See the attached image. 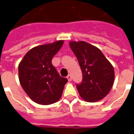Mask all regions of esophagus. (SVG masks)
I'll return each instance as SVG.
<instances>
[{
    "label": "esophagus",
    "instance_id": "34e87169",
    "mask_svg": "<svg viewBox=\"0 0 134 134\" xmlns=\"http://www.w3.org/2000/svg\"><path fill=\"white\" fill-rule=\"evenodd\" d=\"M67 78L68 79V80H69V81H71V76L70 74H69L67 76Z\"/></svg>",
    "mask_w": 134,
    "mask_h": 134
}]
</instances>
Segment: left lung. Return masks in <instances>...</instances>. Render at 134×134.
<instances>
[{
	"label": "left lung",
	"instance_id": "8db88e82",
	"mask_svg": "<svg viewBox=\"0 0 134 134\" xmlns=\"http://www.w3.org/2000/svg\"><path fill=\"white\" fill-rule=\"evenodd\" d=\"M69 45L82 70V82L76 84L80 96L91 103L103 99L114 84L113 66L96 47L85 41H72Z\"/></svg>",
	"mask_w": 134,
	"mask_h": 134
}]
</instances>
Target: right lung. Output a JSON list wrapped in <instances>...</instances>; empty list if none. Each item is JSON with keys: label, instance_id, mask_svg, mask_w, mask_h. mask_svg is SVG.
I'll return each instance as SVG.
<instances>
[{"label": "right lung", "instance_id": "1", "mask_svg": "<svg viewBox=\"0 0 134 134\" xmlns=\"http://www.w3.org/2000/svg\"><path fill=\"white\" fill-rule=\"evenodd\" d=\"M63 41L42 44L30 49L18 65L20 85L29 97L40 105L57 102L68 81L60 76L52 63Z\"/></svg>", "mask_w": 134, "mask_h": 134}]
</instances>
